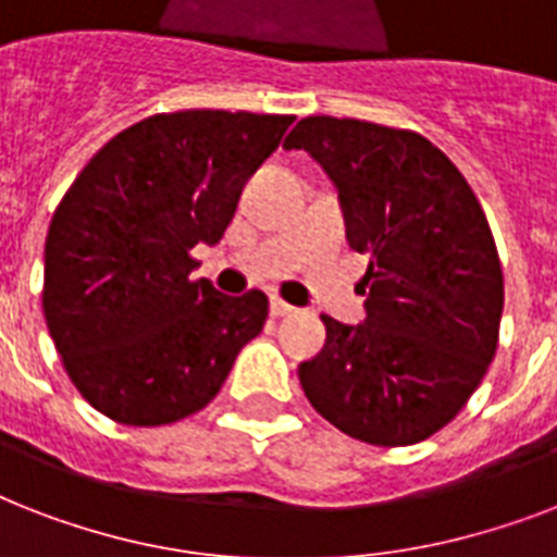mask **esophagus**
Returning <instances> with one entry per match:
<instances>
[{
  "label": "esophagus",
  "mask_w": 557,
  "mask_h": 557,
  "mask_svg": "<svg viewBox=\"0 0 557 557\" xmlns=\"http://www.w3.org/2000/svg\"><path fill=\"white\" fill-rule=\"evenodd\" d=\"M269 312L274 314V318H288V314H295V306H288L286 300H280V297H271Z\"/></svg>",
  "instance_id": "obj_1"
}]
</instances>
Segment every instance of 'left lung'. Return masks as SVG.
<instances>
[{
    "label": "left lung",
    "instance_id": "8db88e82",
    "mask_svg": "<svg viewBox=\"0 0 557 557\" xmlns=\"http://www.w3.org/2000/svg\"><path fill=\"white\" fill-rule=\"evenodd\" d=\"M283 147L321 164L349 248L370 253L364 323L321 314L326 344L297 370L306 398L352 440H428L497 352L503 269L483 208L448 156L410 129L312 115Z\"/></svg>",
    "mask_w": 557,
    "mask_h": 557
}]
</instances>
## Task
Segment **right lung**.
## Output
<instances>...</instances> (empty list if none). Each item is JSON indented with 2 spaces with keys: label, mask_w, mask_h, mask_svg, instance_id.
<instances>
[{
  "label": "right lung",
  "mask_w": 557,
  "mask_h": 557,
  "mask_svg": "<svg viewBox=\"0 0 557 557\" xmlns=\"http://www.w3.org/2000/svg\"><path fill=\"white\" fill-rule=\"evenodd\" d=\"M292 121L222 109L144 117L74 178L46 236L42 312L95 410L135 428L178 422L260 335L269 297L190 280V248L222 239Z\"/></svg>",
  "instance_id": "right-lung-1"
}]
</instances>
